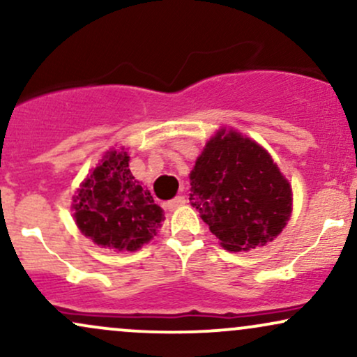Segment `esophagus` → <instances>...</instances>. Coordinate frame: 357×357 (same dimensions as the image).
<instances>
[{
  "label": "esophagus",
  "mask_w": 357,
  "mask_h": 357,
  "mask_svg": "<svg viewBox=\"0 0 357 357\" xmlns=\"http://www.w3.org/2000/svg\"><path fill=\"white\" fill-rule=\"evenodd\" d=\"M184 203H186V198H184V196H176V198H173L171 202L166 203V206H167V210L173 211V210H176V208L183 206Z\"/></svg>",
  "instance_id": "obj_1"
}]
</instances>
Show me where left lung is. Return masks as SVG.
Masks as SVG:
<instances>
[{"mask_svg":"<svg viewBox=\"0 0 357 357\" xmlns=\"http://www.w3.org/2000/svg\"><path fill=\"white\" fill-rule=\"evenodd\" d=\"M190 203L228 252L277 238L292 213V188L272 155L236 130L221 129L191 174Z\"/></svg>","mask_w":357,"mask_h":357,"instance_id":"left-lung-1","label":"left lung"}]
</instances>
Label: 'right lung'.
<instances>
[{
	"label": "right lung",
	"instance_id": "1",
	"mask_svg": "<svg viewBox=\"0 0 357 357\" xmlns=\"http://www.w3.org/2000/svg\"><path fill=\"white\" fill-rule=\"evenodd\" d=\"M79 230L110 250H134L147 243L165 221L161 206L129 169L124 151H109L73 196Z\"/></svg>",
	"mask_w": 357,
	"mask_h": 357
}]
</instances>
